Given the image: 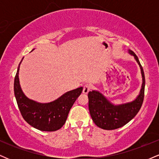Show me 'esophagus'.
Segmentation results:
<instances>
[{"instance_id": "1", "label": "esophagus", "mask_w": 159, "mask_h": 159, "mask_svg": "<svg viewBox=\"0 0 159 159\" xmlns=\"http://www.w3.org/2000/svg\"><path fill=\"white\" fill-rule=\"evenodd\" d=\"M90 89H91V85L90 84H85L83 87V93L84 94L88 93V92L90 90Z\"/></svg>"}]
</instances>
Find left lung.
I'll use <instances>...</instances> for the list:
<instances>
[{
    "label": "left lung",
    "instance_id": "left-lung-1",
    "mask_svg": "<svg viewBox=\"0 0 159 159\" xmlns=\"http://www.w3.org/2000/svg\"><path fill=\"white\" fill-rule=\"evenodd\" d=\"M129 53L134 57L139 64L143 77L142 88L134 101L123 105H114L97 91L93 90L88 93L89 111L91 117L98 127L105 130H114L125 125L136 116L143 104L145 89L143 69L136 54L132 51H129Z\"/></svg>",
    "mask_w": 159,
    "mask_h": 159
}]
</instances>
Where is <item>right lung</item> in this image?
<instances>
[{
  "instance_id": "add662e5",
  "label": "right lung",
  "mask_w": 159,
  "mask_h": 159,
  "mask_svg": "<svg viewBox=\"0 0 159 159\" xmlns=\"http://www.w3.org/2000/svg\"><path fill=\"white\" fill-rule=\"evenodd\" d=\"M21 61L14 80V93L21 116L29 125L40 131L58 130L65 124L69 111L81 95L83 87L69 91L50 103H38L29 99L23 93L19 84V72Z\"/></svg>"
}]
</instances>
